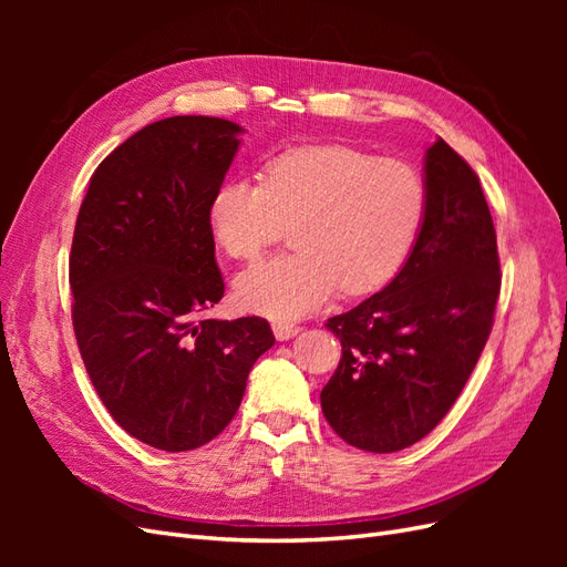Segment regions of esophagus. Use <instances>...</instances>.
I'll return each instance as SVG.
<instances>
[{
    "instance_id": "obj_1",
    "label": "esophagus",
    "mask_w": 567,
    "mask_h": 567,
    "mask_svg": "<svg viewBox=\"0 0 567 567\" xmlns=\"http://www.w3.org/2000/svg\"><path fill=\"white\" fill-rule=\"evenodd\" d=\"M271 329H274V336H277V340H288V338L298 336L302 331V326L290 323V321H274Z\"/></svg>"
}]
</instances>
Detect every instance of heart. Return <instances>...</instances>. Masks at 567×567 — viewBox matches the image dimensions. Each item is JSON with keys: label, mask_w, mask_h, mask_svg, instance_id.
<instances>
[{"label": "heart", "mask_w": 567, "mask_h": 567, "mask_svg": "<svg viewBox=\"0 0 567 567\" xmlns=\"http://www.w3.org/2000/svg\"><path fill=\"white\" fill-rule=\"evenodd\" d=\"M427 184L414 165L350 146H302L271 158L262 182L227 179L210 203L215 241L255 262L288 227L293 252L236 279L246 310L293 319L319 310L340 288L364 296L394 279L416 246Z\"/></svg>", "instance_id": "obj_1"}]
</instances>
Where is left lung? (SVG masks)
I'll return each instance as SVG.
<instances>
[{
    "label": "left lung",
    "mask_w": 567,
    "mask_h": 567,
    "mask_svg": "<svg viewBox=\"0 0 567 567\" xmlns=\"http://www.w3.org/2000/svg\"><path fill=\"white\" fill-rule=\"evenodd\" d=\"M427 213L383 290L326 329L342 346L321 411L364 452L390 454L447 416L489 338L502 290L496 231L473 167L437 140L425 153Z\"/></svg>",
    "instance_id": "1"
}]
</instances>
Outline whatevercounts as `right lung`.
Here are the masks:
<instances>
[{
    "mask_svg": "<svg viewBox=\"0 0 567 567\" xmlns=\"http://www.w3.org/2000/svg\"><path fill=\"white\" fill-rule=\"evenodd\" d=\"M241 127L175 115L101 161L84 196L68 279L84 369L115 423L163 452L217 437L244 400L267 319H205L225 296L210 203Z\"/></svg>",
    "mask_w": 567,
    "mask_h": 567,
    "instance_id": "add662e5",
    "label": "right lung"
}]
</instances>
